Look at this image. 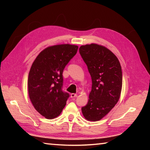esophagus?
<instances>
[{
	"mask_svg": "<svg viewBox=\"0 0 150 150\" xmlns=\"http://www.w3.org/2000/svg\"><path fill=\"white\" fill-rule=\"evenodd\" d=\"M77 94H75V93L71 94V98H75V97H77Z\"/></svg>",
	"mask_w": 150,
	"mask_h": 150,
	"instance_id": "esophagus-1",
	"label": "esophagus"
}]
</instances>
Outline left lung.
<instances>
[{
  "instance_id": "8db88e82",
  "label": "left lung",
  "mask_w": 150,
  "mask_h": 150,
  "mask_svg": "<svg viewBox=\"0 0 150 150\" xmlns=\"http://www.w3.org/2000/svg\"><path fill=\"white\" fill-rule=\"evenodd\" d=\"M79 54L92 79L88 103L81 110L87 120H100L120 98L122 85L120 63L111 51L95 44L81 45Z\"/></svg>"
}]
</instances>
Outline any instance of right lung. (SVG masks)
Segmentation results:
<instances>
[{
	"instance_id": "add662e5",
	"label": "right lung",
	"mask_w": 150,
	"mask_h": 150,
	"mask_svg": "<svg viewBox=\"0 0 150 150\" xmlns=\"http://www.w3.org/2000/svg\"><path fill=\"white\" fill-rule=\"evenodd\" d=\"M78 46L53 45L40 53L32 63L28 79L30 100L40 115L47 119L57 117L69 94L63 90V71L77 52Z\"/></svg>"
}]
</instances>
